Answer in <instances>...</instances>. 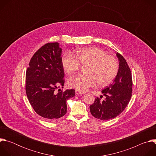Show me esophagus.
<instances>
[{"label": "esophagus", "instance_id": "1", "mask_svg": "<svg viewBox=\"0 0 156 156\" xmlns=\"http://www.w3.org/2000/svg\"><path fill=\"white\" fill-rule=\"evenodd\" d=\"M75 93H76V94H83V92H81V91H78V90H76V91H75Z\"/></svg>", "mask_w": 156, "mask_h": 156}]
</instances>
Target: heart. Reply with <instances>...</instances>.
<instances>
[{"mask_svg":"<svg viewBox=\"0 0 156 156\" xmlns=\"http://www.w3.org/2000/svg\"><path fill=\"white\" fill-rule=\"evenodd\" d=\"M62 62L64 70L69 75L79 72L81 65L88 66L87 75H78L69 81L70 87L81 92L94 87L98 83L101 86L110 84L116 78L119 69L117 60L98 48L80 49L77 56L66 52L63 55Z\"/></svg>","mask_w":156,"mask_h":156,"instance_id":"b5f03b06","label":"heart"}]
</instances>
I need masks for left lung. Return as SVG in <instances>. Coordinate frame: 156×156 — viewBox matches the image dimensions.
Masks as SVG:
<instances>
[{"label":"left lung","instance_id":"1","mask_svg":"<svg viewBox=\"0 0 156 156\" xmlns=\"http://www.w3.org/2000/svg\"><path fill=\"white\" fill-rule=\"evenodd\" d=\"M117 56L119 60V72L113 83L102 91L105 98L101 101L97 97L90 106L92 115L101 120L112 119L119 115L127 106L132 95L131 70L121 54L117 52Z\"/></svg>","mask_w":156,"mask_h":156}]
</instances>
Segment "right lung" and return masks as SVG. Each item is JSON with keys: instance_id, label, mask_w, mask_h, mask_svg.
I'll return each instance as SVG.
<instances>
[{"instance_id": "add662e5", "label": "right lung", "mask_w": 156, "mask_h": 156, "mask_svg": "<svg viewBox=\"0 0 156 156\" xmlns=\"http://www.w3.org/2000/svg\"><path fill=\"white\" fill-rule=\"evenodd\" d=\"M61 54L58 42L44 44L31 57L26 72L28 101L35 112L48 121L65 115L66 101L75 95L74 89L55 92L65 83Z\"/></svg>"}]
</instances>
